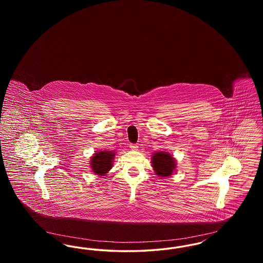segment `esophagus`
I'll list each match as a JSON object with an SVG mask.
<instances>
[{"label": "esophagus", "mask_w": 263, "mask_h": 263, "mask_svg": "<svg viewBox=\"0 0 263 263\" xmlns=\"http://www.w3.org/2000/svg\"><path fill=\"white\" fill-rule=\"evenodd\" d=\"M130 148L132 149V150L136 151L138 150V145L137 144H130Z\"/></svg>", "instance_id": "34e87169"}]
</instances>
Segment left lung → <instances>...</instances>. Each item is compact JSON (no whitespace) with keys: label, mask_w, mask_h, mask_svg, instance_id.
I'll use <instances>...</instances> for the list:
<instances>
[{"label":"left lung","mask_w":263,"mask_h":263,"mask_svg":"<svg viewBox=\"0 0 263 263\" xmlns=\"http://www.w3.org/2000/svg\"><path fill=\"white\" fill-rule=\"evenodd\" d=\"M153 167L156 174L160 176L172 175L175 167V159L167 153L158 152L152 158Z\"/></svg>","instance_id":"left-lung-1"}]
</instances>
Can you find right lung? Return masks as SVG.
I'll return each instance as SVG.
<instances>
[{"mask_svg":"<svg viewBox=\"0 0 263 263\" xmlns=\"http://www.w3.org/2000/svg\"><path fill=\"white\" fill-rule=\"evenodd\" d=\"M112 152L110 151H101L91 158V170L95 174L104 175L112 166Z\"/></svg>","mask_w":263,"mask_h":263,"instance_id":"add662e5","label":"right lung"}]
</instances>
